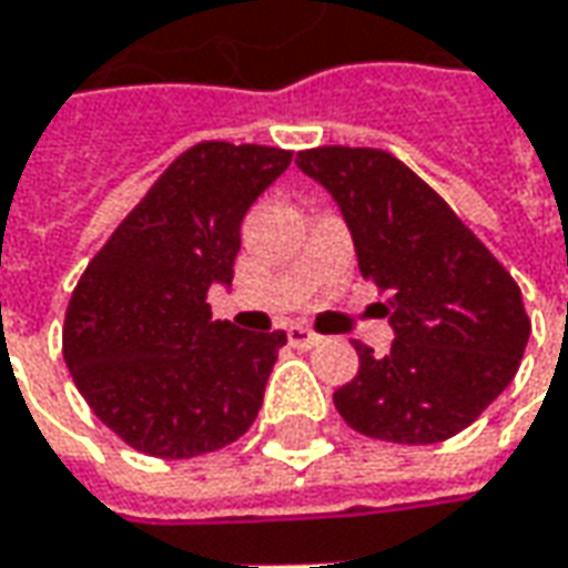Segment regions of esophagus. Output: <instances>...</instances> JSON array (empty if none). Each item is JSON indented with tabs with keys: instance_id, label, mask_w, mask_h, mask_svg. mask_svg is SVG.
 <instances>
[{
	"instance_id": "1",
	"label": "esophagus",
	"mask_w": 568,
	"mask_h": 568,
	"mask_svg": "<svg viewBox=\"0 0 568 568\" xmlns=\"http://www.w3.org/2000/svg\"><path fill=\"white\" fill-rule=\"evenodd\" d=\"M285 336H288V343L295 345V348H314V345L321 343V336H317L314 329L302 326V323H292V326L285 329Z\"/></svg>"
}]
</instances>
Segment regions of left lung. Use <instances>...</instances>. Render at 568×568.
<instances>
[{"instance_id":"1","label":"left lung","mask_w":568,"mask_h":568,"mask_svg":"<svg viewBox=\"0 0 568 568\" xmlns=\"http://www.w3.org/2000/svg\"><path fill=\"white\" fill-rule=\"evenodd\" d=\"M295 166L329 191L364 276L393 292V348L362 367L333 402L352 430L386 443H440L465 430L513 383L531 321L516 280L440 194L396 156L317 148Z\"/></svg>"}]
</instances>
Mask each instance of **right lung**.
Here are the masks:
<instances>
[{
	"label": "right lung",
	"instance_id": "right-lung-1",
	"mask_svg": "<svg viewBox=\"0 0 568 568\" xmlns=\"http://www.w3.org/2000/svg\"><path fill=\"white\" fill-rule=\"evenodd\" d=\"M292 163L261 144L185 150L112 232L74 288L62 355L93 415L138 453L191 459L254 424L285 333L213 321L251 204Z\"/></svg>",
	"mask_w": 568,
	"mask_h": 568
}]
</instances>
